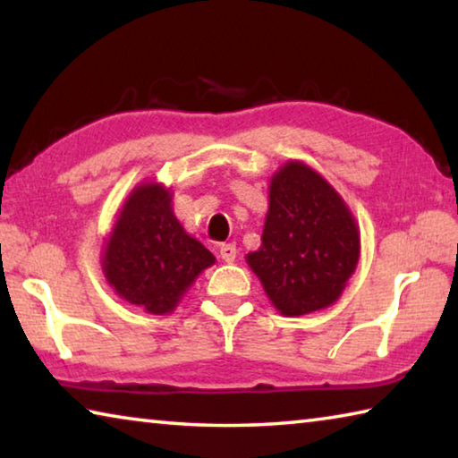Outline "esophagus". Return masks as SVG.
Listing matches in <instances>:
<instances>
[{
  "instance_id": "1",
  "label": "esophagus",
  "mask_w": 458,
  "mask_h": 458,
  "mask_svg": "<svg viewBox=\"0 0 458 458\" xmlns=\"http://www.w3.org/2000/svg\"><path fill=\"white\" fill-rule=\"evenodd\" d=\"M236 254H238L236 244H222L220 246V259L224 262H234L236 260Z\"/></svg>"
}]
</instances>
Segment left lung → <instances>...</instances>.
Returning <instances> with one entry per match:
<instances>
[{
  "label": "left lung",
  "instance_id": "1",
  "mask_svg": "<svg viewBox=\"0 0 458 458\" xmlns=\"http://www.w3.org/2000/svg\"><path fill=\"white\" fill-rule=\"evenodd\" d=\"M259 250L246 262L278 313L301 317L335 303L360 260V226L337 190L303 161L270 177Z\"/></svg>",
  "mask_w": 458,
  "mask_h": 458
}]
</instances>
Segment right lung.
<instances>
[{
    "label": "right lung",
    "instance_id": "obj_1",
    "mask_svg": "<svg viewBox=\"0 0 458 458\" xmlns=\"http://www.w3.org/2000/svg\"><path fill=\"white\" fill-rule=\"evenodd\" d=\"M172 188L143 182L114 218L100 267L114 294L145 313L167 315L216 259L175 218Z\"/></svg>",
    "mask_w": 458,
    "mask_h": 458
}]
</instances>
